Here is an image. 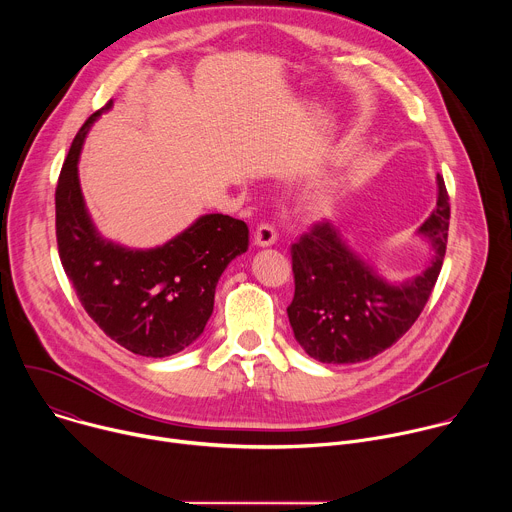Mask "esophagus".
<instances>
[{"label": "esophagus", "instance_id": "esophagus-1", "mask_svg": "<svg viewBox=\"0 0 512 512\" xmlns=\"http://www.w3.org/2000/svg\"><path fill=\"white\" fill-rule=\"evenodd\" d=\"M255 245L257 247H271L275 241H277V231L271 223H259L257 229H255Z\"/></svg>", "mask_w": 512, "mask_h": 512}]
</instances>
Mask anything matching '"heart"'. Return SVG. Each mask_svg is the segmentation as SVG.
I'll return each mask as SVG.
<instances>
[{
  "mask_svg": "<svg viewBox=\"0 0 512 512\" xmlns=\"http://www.w3.org/2000/svg\"><path fill=\"white\" fill-rule=\"evenodd\" d=\"M328 206H330V202H328V200H318L314 208H316V212H326V210H328Z\"/></svg>",
  "mask_w": 512,
  "mask_h": 512,
  "instance_id": "b5f03b06",
  "label": "heart"
}]
</instances>
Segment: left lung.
I'll use <instances>...</instances> for the list:
<instances>
[{
  "label": "left lung",
  "mask_w": 512,
  "mask_h": 512,
  "mask_svg": "<svg viewBox=\"0 0 512 512\" xmlns=\"http://www.w3.org/2000/svg\"><path fill=\"white\" fill-rule=\"evenodd\" d=\"M437 206L419 233L433 257L425 271L389 283L362 263L340 233L318 221L291 245L296 291L289 324L304 350L320 362H360L393 346L419 318L442 271L450 227V196L437 176Z\"/></svg>",
  "instance_id": "left-lung-1"
}]
</instances>
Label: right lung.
<instances>
[{
	"mask_svg": "<svg viewBox=\"0 0 512 512\" xmlns=\"http://www.w3.org/2000/svg\"><path fill=\"white\" fill-rule=\"evenodd\" d=\"M95 111L72 139L56 184V243L68 281L87 314L133 354L162 358L204 330L218 277L249 247V229L227 214H206L164 247L129 251L103 241L87 214L79 154Z\"/></svg>",
	"mask_w": 512,
	"mask_h": 512,
	"instance_id": "right-lung-1",
	"label": "right lung"
}]
</instances>
